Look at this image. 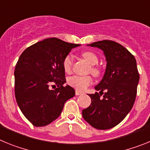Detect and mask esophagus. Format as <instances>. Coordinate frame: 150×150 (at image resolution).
<instances>
[{
  "mask_svg": "<svg viewBox=\"0 0 150 150\" xmlns=\"http://www.w3.org/2000/svg\"><path fill=\"white\" fill-rule=\"evenodd\" d=\"M83 91H79V90L76 89V95H83Z\"/></svg>",
  "mask_w": 150,
  "mask_h": 150,
  "instance_id": "1",
  "label": "esophagus"
}]
</instances>
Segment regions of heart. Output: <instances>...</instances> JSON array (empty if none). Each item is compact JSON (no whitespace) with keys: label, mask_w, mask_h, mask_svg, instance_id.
I'll list each match as a JSON object with an SVG mask.
<instances>
[{"label":"heart","mask_w":150,"mask_h":150,"mask_svg":"<svg viewBox=\"0 0 150 150\" xmlns=\"http://www.w3.org/2000/svg\"><path fill=\"white\" fill-rule=\"evenodd\" d=\"M82 56L83 59L86 61L89 64L90 67L89 71L93 74L94 76H98L100 74V70L95 65L98 63V58L92 52H84L82 54ZM63 68L66 73L69 74L71 72L73 67V59L71 55H67L64 59L63 62H62ZM92 82V78L90 76H70L67 79V83L69 86H71L73 88H76L79 91H84L87 87L89 86Z\"/></svg>","instance_id":"obj_1"}]
</instances>
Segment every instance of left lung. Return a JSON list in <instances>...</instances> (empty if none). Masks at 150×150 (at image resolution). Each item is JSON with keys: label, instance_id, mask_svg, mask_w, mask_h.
I'll return each mask as SVG.
<instances>
[{"label": "left lung", "instance_id": "obj_1", "mask_svg": "<svg viewBox=\"0 0 150 150\" xmlns=\"http://www.w3.org/2000/svg\"><path fill=\"white\" fill-rule=\"evenodd\" d=\"M87 46L104 52L107 67L104 76L95 87L100 92L88 94L91 103L82 114L95 128L110 129L121 122L133 107L140 79L137 62L127 49L114 41L106 40Z\"/></svg>", "mask_w": 150, "mask_h": 150}]
</instances>
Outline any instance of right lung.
<instances>
[{
	"label": "right lung",
	"instance_id": "right-lung-1",
	"mask_svg": "<svg viewBox=\"0 0 150 150\" xmlns=\"http://www.w3.org/2000/svg\"><path fill=\"white\" fill-rule=\"evenodd\" d=\"M80 46L55 38L29 46L15 67V95L23 115L36 127L45 126L62 113L64 103L75 95L66 83L62 62L73 48ZM58 86L52 90L50 86Z\"/></svg>",
	"mask_w": 150,
	"mask_h": 150
}]
</instances>
